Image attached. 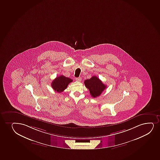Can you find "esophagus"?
<instances>
[{"instance_id":"esophagus-1","label":"esophagus","mask_w":160,"mask_h":160,"mask_svg":"<svg viewBox=\"0 0 160 160\" xmlns=\"http://www.w3.org/2000/svg\"><path fill=\"white\" fill-rule=\"evenodd\" d=\"M76 80L78 82H81L82 81V78L81 77H77V78H76Z\"/></svg>"}]
</instances>
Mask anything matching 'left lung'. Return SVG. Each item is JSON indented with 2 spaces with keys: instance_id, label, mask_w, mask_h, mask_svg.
Here are the masks:
<instances>
[{
  "instance_id": "left-lung-1",
  "label": "left lung",
  "mask_w": 160,
  "mask_h": 160,
  "mask_svg": "<svg viewBox=\"0 0 160 160\" xmlns=\"http://www.w3.org/2000/svg\"><path fill=\"white\" fill-rule=\"evenodd\" d=\"M84 84L89 90L91 96L93 98L99 97L107 88L106 85L96 76H92L90 79H86Z\"/></svg>"
}]
</instances>
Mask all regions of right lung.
<instances>
[{
  "label": "right lung",
  "instance_id": "add662e5",
  "mask_svg": "<svg viewBox=\"0 0 160 160\" xmlns=\"http://www.w3.org/2000/svg\"><path fill=\"white\" fill-rule=\"evenodd\" d=\"M72 82V79L65 77L64 76L61 75L58 76L54 79L51 83V87L56 92L58 93L63 91L66 89L68 84Z\"/></svg>",
  "mask_w": 160,
  "mask_h": 160
}]
</instances>
